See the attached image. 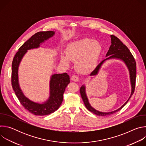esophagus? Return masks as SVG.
Returning <instances> with one entry per match:
<instances>
[{
	"mask_svg": "<svg viewBox=\"0 0 146 146\" xmlns=\"http://www.w3.org/2000/svg\"><path fill=\"white\" fill-rule=\"evenodd\" d=\"M71 80L74 81H78V77L76 75H73L71 77Z\"/></svg>",
	"mask_w": 146,
	"mask_h": 146,
	"instance_id": "1",
	"label": "esophagus"
}]
</instances>
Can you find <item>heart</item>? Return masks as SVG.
I'll return each instance as SVG.
<instances>
[{"label":"heart","instance_id":"b5f03b06","mask_svg":"<svg viewBox=\"0 0 146 146\" xmlns=\"http://www.w3.org/2000/svg\"><path fill=\"white\" fill-rule=\"evenodd\" d=\"M103 48L98 41L83 38L69 43L66 48V54H62L60 61L69 66L71 61L76 62L78 71L88 73L94 70L98 66Z\"/></svg>","mask_w":146,"mask_h":146}]
</instances>
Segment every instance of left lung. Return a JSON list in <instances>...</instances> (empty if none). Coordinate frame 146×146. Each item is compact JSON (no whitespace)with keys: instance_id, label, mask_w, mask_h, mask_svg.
<instances>
[{"instance_id":"left-lung-1","label":"left lung","mask_w":146,"mask_h":146,"mask_svg":"<svg viewBox=\"0 0 146 146\" xmlns=\"http://www.w3.org/2000/svg\"><path fill=\"white\" fill-rule=\"evenodd\" d=\"M111 46L110 47L109 50L108 52L106 54V56H109L108 58L106 59L103 60L97 66L96 69L92 72L91 76H94L98 74V72L99 70V69L101 67V65L103 64L104 61L111 59V58H117V59H120L122 60L125 64L127 65L129 70V73H130V78H131V85H132V92L131 94V96L128 100L125 102V103L124 105L121 106V108L118 109V110L112 111V112H109V113H103V112H100L99 111L96 110L94 109L90 105L88 98L87 97V95L86 94V88L84 86H82L80 88V94L81 96V98L82 99L83 102L84 103V105L87 109L92 112L94 114L98 115L99 116H105V115H109L110 114H112L118 110H121L125 105H126L129 99L131 98V96L133 95L135 89V84H136V61L135 59L132 55V53L128 49V48L122 43L121 41L119 40V39L115 36L114 35H111Z\"/></svg>"}]
</instances>
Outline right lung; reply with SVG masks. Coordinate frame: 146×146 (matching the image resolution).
Returning <instances> with one entry per match:
<instances>
[{"label":"right lung","mask_w":146,"mask_h":146,"mask_svg":"<svg viewBox=\"0 0 146 146\" xmlns=\"http://www.w3.org/2000/svg\"><path fill=\"white\" fill-rule=\"evenodd\" d=\"M54 33L53 31H47L38 32L33 35L19 48L12 62V87L23 106L36 115H48L58 109L63 100L65 90L70 82L69 76L66 73L52 75L50 81V99L44 104H38L26 98L21 90L18 80V68L21 60L28 50L38 47L41 43L52 36Z\"/></svg>","instance_id":"add662e5"}]
</instances>
